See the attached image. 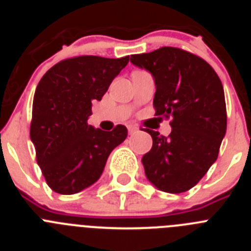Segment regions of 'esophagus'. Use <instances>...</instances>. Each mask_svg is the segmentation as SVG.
I'll list each match as a JSON object with an SVG mask.
<instances>
[{"label":"esophagus","mask_w":251,"mask_h":251,"mask_svg":"<svg viewBox=\"0 0 251 251\" xmlns=\"http://www.w3.org/2000/svg\"><path fill=\"white\" fill-rule=\"evenodd\" d=\"M128 130H129L130 134H133V133L138 132V127H137L136 124H128Z\"/></svg>","instance_id":"obj_1"}]
</instances>
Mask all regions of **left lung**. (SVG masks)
I'll use <instances>...</instances> for the list:
<instances>
[{"label":"left lung","instance_id":"left-lung-1","mask_svg":"<svg viewBox=\"0 0 251 251\" xmlns=\"http://www.w3.org/2000/svg\"><path fill=\"white\" fill-rule=\"evenodd\" d=\"M153 75L156 115L171 118L168 137L147 129L152 148L142 163L158 190L181 194L194 187L217 159L226 133V104L220 77L202 57L165 46L130 56Z\"/></svg>","mask_w":251,"mask_h":251}]
</instances>
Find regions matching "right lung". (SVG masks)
I'll use <instances>...</instances> for the list:
<instances>
[{"label": "right lung", "mask_w": 251, "mask_h": 251, "mask_svg": "<svg viewBox=\"0 0 251 251\" xmlns=\"http://www.w3.org/2000/svg\"><path fill=\"white\" fill-rule=\"evenodd\" d=\"M129 61L83 55L49 69L37 84L30 137L37 165L52 191L73 195L97 182L110 152L127 138L118 124L112 132L88 124L92 103L101 100Z\"/></svg>", "instance_id": "right-lung-1"}]
</instances>
